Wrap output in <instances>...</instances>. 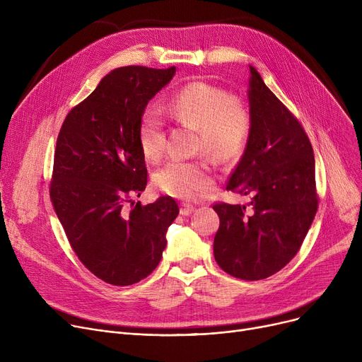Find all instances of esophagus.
<instances>
[{
  "instance_id": "1",
  "label": "esophagus",
  "mask_w": 362,
  "mask_h": 362,
  "mask_svg": "<svg viewBox=\"0 0 362 362\" xmlns=\"http://www.w3.org/2000/svg\"><path fill=\"white\" fill-rule=\"evenodd\" d=\"M195 211V206H192V205H189V204H182L180 205V214L182 216H189V214H192Z\"/></svg>"
}]
</instances>
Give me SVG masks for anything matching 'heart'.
Returning <instances> with one entry per match:
<instances>
[{
    "label": "heart",
    "mask_w": 362,
    "mask_h": 362,
    "mask_svg": "<svg viewBox=\"0 0 362 362\" xmlns=\"http://www.w3.org/2000/svg\"><path fill=\"white\" fill-rule=\"evenodd\" d=\"M165 107L177 122L199 132V151H205L217 161L236 158L250 139L252 127L250 108L213 83L189 82L170 95ZM138 136L145 158L158 161L164 154L165 132L154 107L142 112ZM154 183L165 195L192 199L199 192L208 191L213 180L210 168L202 161H170L157 170Z\"/></svg>",
    "instance_id": "obj_1"
}]
</instances>
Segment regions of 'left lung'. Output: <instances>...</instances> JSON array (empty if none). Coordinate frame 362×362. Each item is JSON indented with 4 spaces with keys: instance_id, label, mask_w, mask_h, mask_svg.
<instances>
[{
    "instance_id": "8db88e82",
    "label": "left lung",
    "mask_w": 362,
    "mask_h": 362,
    "mask_svg": "<svg viewBox=\"0 0 362 362\" xmlns=\"http://www.w3.org/2000/svg\"><path fill=\"white\" fill-rule=\"evenodd\" d=\"M251 135L227 191L251 195L245 205L214 204L220 227L214 258L242 280L280 272L299 251L315 217V160L305 130L250 66Z\"/></svg>"
}]
</instances>
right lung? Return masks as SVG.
<instances>
[{
	"label": "right lung",
	"mask_w": 362,
	"mask_h": 362,
	"mask_svg": "<svg viewBox=\"0 0 362 362\" xmlns=\"http://www.w3.org/2000/svg\"><path fill=\"white\" fill-rule=\"evenodd\" d=\"M175 73V66L114 69L70 110L57 138L49 185L55 214L81 262L114 286L156 270L179 214L170 197L148 205L130 199L141 197L148 180L141 116Z\"/></svg>",
	"instance_id": "1"
}]
</instances>
